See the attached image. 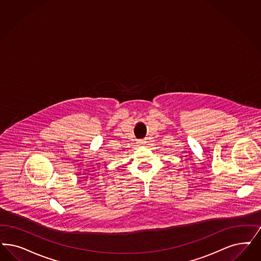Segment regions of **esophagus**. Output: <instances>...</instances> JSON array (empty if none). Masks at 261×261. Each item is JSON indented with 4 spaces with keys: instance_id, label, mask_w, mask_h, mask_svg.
Wrapping results in <instances>:
<instances>
[{
    "instance_id": "1",
    "label": "esophagus",
    "mask_w": 261,
    "mask_h": 261,
    "mask_svg": "<svg viewBox=\"0 0 261 261\" xmlns=\"http://www.w3.org/2000/svg\"><path fill=\"white\" fill-rule=\"evenodd\" d=\"M138 143L140 144H145V141H144V140H140Z\"/></svg>"
}]
</instances>
